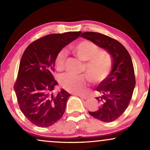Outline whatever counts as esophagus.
<instances>
[{
    "label": "esophagus",
    "mask_w": 150,
    "mask_h": 150,
    "mask_svg": "<svg viewBox=\"0 0 150 150\" xmlns=\"http://www.w3.org/2000/svg\"><path fill=\"white\" fill-rule=\"evenodd\" d=\"M75 95L76 96H79L80 98H81L82 99H84V100H86L87 98V96H85V95H83V94H80V93H75Z\"/></svg>",
    "instance_id": "1"
}]
</instances>
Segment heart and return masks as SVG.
<instances>
[{"instance_id": "heart-1", "label": "heart", "mask_w": 150, "mask_h": 150, "mask_svg": "<svg viewBox=\"0 0 150 150\" xmlns=\"http://www.w3.org/2000/svg\"><path fill=\"white\" fill-rule=\"evenodd\" d=\"M73 49L80 60L86 61L83 71L86 73L89 81L93 83H100L104 81L111 66L109 56L105 52H100L97 45L88 40L77 43ZM67 55V51L64 48L57 53L54 63L58 70H62L64 67ZM87 82V77L85 74L76 76L65 73L60 77L61 85L71 93L82 91Z\"/></svg>"}]
</instances>
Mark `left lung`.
I'll use <instances>...</instances> for the list:
<instances>
[{
  "label": "left lung",
  "mask_w": 150,
  "mask_h": 150,
  "mask_svg": "<svg viewBox=\"0 0 150 150\" xmlns=\"http://www.w3.org/2000/svg\"><path fill=\"white\" fill-rule=\"evenodd\" d=\"M81 37L104 49L112 59L110 73L96 90L99 109L89 113L104 122H111L124 113L132 98L135 76L132 59L123 45L114 39L96 32H85Z\"/></svg>",
  "instance_id": "8db88e82"
}]
</instances>
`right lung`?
<instances>
[{"label":"right lung","instance_id":"add662e5","mask_svg":"<svg viewBox=\"0 0 150 150\" xmlns=\"http://www.w3.org/2000/svg\"><path fill=\"white\" fill-rule=\"evenodd\" d=\"M81 31L49 34L26 48L20 60L14 85L19 107L24 116L37 126L46 128L62 117L70 94L61 89L53 77L57 53L79 38Z\"/></svg>","mask_w":150,"mask_h":150}]
</instances>
